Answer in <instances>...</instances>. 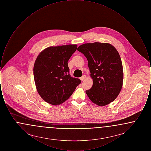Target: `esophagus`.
Instances as JSON below:
<instances>
[{"instance_id": "obj_1", "label": "esophagus", "mask_w": 151, "mask_h": 151, "mask_svg": "<svg viewBox=\"0 0 151 151\" xmlns=\"http://www.w3.org/2000/svg\"><path fill=\"white\" fill-rule=\"evenodd\" d=\"M86 78V76L85 75H83L80 78V79L81 81H83V80H85Z\"/></svg>"}]
</instances>
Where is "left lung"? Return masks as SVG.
<instances>
[{"instance_id":"1","label":"left lung","mask_w":151,"mask_h":151,"mask_svg":"<svg viewBox=\"0 0 151 151\" xmlns=\"http://www.w3.org/2000/svg\"><path fill=\"white\" fill-rule=\"evenodd\" d=\"M77 50L86 58L93 79L92 88L86 91L89 99L101 106L113 102L120 93L123 81L118 52L111 44L100 42L84 43Z\"/></svg>"}]
</instances>
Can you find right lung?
I'll return each mask as SVG.
<instances>
[{
	"label": "right lung",
	"mask_w": 151,
	"mask_h": 151,
	"mask_svg": "<svg viewBox=\"0 0 151 151\" xmlns=\"http://www.w3.org/2000/svg\"><path fill=\"white\" fill-rule=\"evenodd\" d=\"M76 45L51 46L36 59L33 75L36 88L46 102L58 105L68 100L81 83L69 74L68 61L77 49Z\"/></svg>",
	"instance_id": "1"
}]
</instances>
